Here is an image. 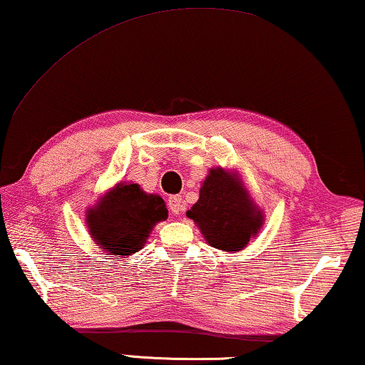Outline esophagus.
<instances>
[{"label": "esophagus", "mask_w": 365, "mask_h": 365, "mask_svg": "<svg viewBox=\"0 0 365 365\" xmlns=\"http://www.w3.org/2000/svg\"><path fill=\"white\" fill-rule=\"evenodd\" d=\"M168 210L172 211L173 215H180L183 211V200L182 197H170L168 198Z\"/></svg>", "instance_id": "34e87169"}]
</instances>
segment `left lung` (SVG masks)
Returning a JSON list of instances; mask_svg holds the SVG:
<instances>
[{
	"label": "left lung",
	"mask_w": 365,
	"mask_h": 365,
	"mask_svg": "<svg viewBox=\"0 0 365 365\" xmlns=\"http://www.w3.org/2000/svg\"><path fill=\"white\" fill-rule=\"evenodd\" d=\"M187 216L211 247L222 252H239L259 235L264 213L249 193L236 170L210 168L201 183L200 198Z\"/></svg>",
	"instance_id": "1"
}]
</instances>
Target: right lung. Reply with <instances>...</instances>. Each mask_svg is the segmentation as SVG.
I'll return each mask as SVG.
<instances>
[{
    "label": "right lung",
    "mask_w": 365,
    "mask_h": 365,
    "mask_svg": "<svg viewBox=\"0 0 365 365\" xmlns=\"http://www.w3.org/2000/svg\"><path fill=\"white\" fill-rule=\"evenodd\" d=\"M168 210L159 195L145 193L140 185L119 182L86 210V226L106 257L124 259L144 247L157 222Z\"/></svg>",
    "instance_id": "obj_1"
}]
</instances>
